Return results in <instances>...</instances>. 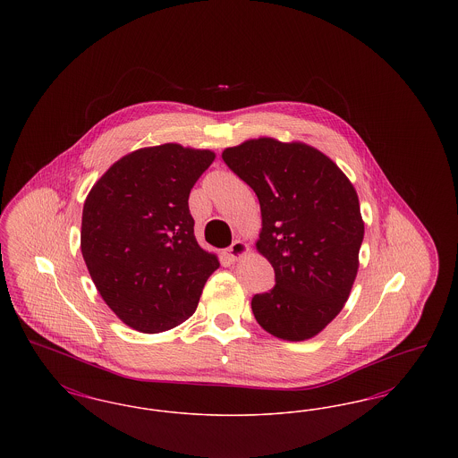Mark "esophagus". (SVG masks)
Wrapping results in <instances>:
<instances>
[{
	"mask_svg": "<svg viewBox=\"0 0 458 458\" xmlns=\"http://www.w3.org/2000/svg\"><path fill=\"white\" fill-rule=\"evenodd\" d=\"M249 254V245L245 243V242H242V240H235L226 250H225V256H226V259H230V261H239L242 259L243 256H247Z\"/></svg>",
	"mask_w": 458,
	"mask_h": 458,
	"instance_id": "obj_1",
	"label": "esophagus"
}]
</instances>
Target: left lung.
<instances>
[{
    "instance_id": "8db88e82",
    "label": "left lung",
    "mask_w": 458,
    "mask_h": 458,
    "mask_svg": "<svg viewBox=\"0 0 458 458\" xmlns=\"http://www.w3.org/2000/svg\"><path fill=\"white\" fill-rule=\"evenodd\" d=\"M221 157L259 199L256 249L276 276L252 299L256 321L286 342L314 338L340 314L359 271L364 219L349 176L301 140L249 139Z\"/></svg>"
}]
</instances>
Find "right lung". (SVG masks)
<instances>
[{
  "mask_svg": "<svg viewBox=\"0 0 458 458\" xmlns=\"http://www.w3.org/2000/svg\"><path fill=\"white\" fill-rule=\"evenodd\" d=\"M216 154L168 142L113 163L90 189L81 250L99 295L140 333H161L196 312L219 267L194 235L189 196Z\"/></svg>",
  "mask_w": 458,
  "mask_h": 458,
  "instance_id": "add662e5",
  "label": "right lung"
}]
</instances>
